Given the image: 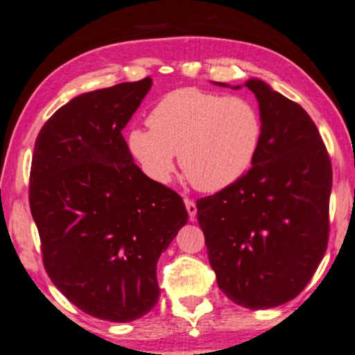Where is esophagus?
<instances>
[{
  "mask_svg": "<svg viewBox=\"0 0 355 355\" xmlns=\"http://www.w3.org/2000/svg\"><path fill=\"white\" fill-rule=\"evenodd\" d=\"M184 204H186V209H187V214H189V218L194 220L196 215H197V205L194 200L191 199H184Z\"/></svg>",
  "mask_w": 355,
  "mask_h": 355,
  "instance_id": "esophagus-1",
  "label": "esophagus"
}]
</instances>
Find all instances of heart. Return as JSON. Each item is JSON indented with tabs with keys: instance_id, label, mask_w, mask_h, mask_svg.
<instances>
[{
	"instance_id": "heart-1",
	"label": "heart",
	"mask_w": 355,
	"mask_h": 355,
	"mask_svg": "<svg viewBox=\"0 0 355 355\" xmlns=\"http://www.w3.org/2000/svg\"><path fill=\"white\" fill-rule=\"evenodd\" d=\"M151 128H132L127 145L144 171L168 182L179 153L189 181L205 192L222 191L251 166L262 140L254 103L181 87L164 96L148 116Z\"/></svg>"
}]
</instances>
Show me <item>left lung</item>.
Masks as SVG:
<instances>
[{"label":"left lung","mask_w":355,"mask_h":355,"mask_svg":"<svg viewBox=\"0 0 355 355\" xmlns=\"http://www.w3.org/2000/svg\"><path fill=\"white\" fill-rule=\"evenodd\" d=\"M245 86L259 104L261 146L245 176L197 200V218L220 290L236 305L268 310L295 298L323 259L333 169L302 105L257 78Z\"/></svg>","instance_id":"left-lung-1"}]
</instances>
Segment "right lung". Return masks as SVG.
I'll return each mask as SVG.
<instances>
[{
    "label": "right lung",
    "instance_id": "right-lung-1",
    "mask_svg": "<svg viewBox=\"0 0 355 355\" xmlns=\"http://www.w3.org/2000/svg\"><path fill=\"white\" fill-rule=\"evenodd\" d=\"M151 78L89 91L40 128L29 204L55 287L94 318L127 323L159 298L156 264L187 210L137 166L122 130Z\"/></svg>",
    "mask_w": 355,
    "mask_h": 355
}]
</instances>
